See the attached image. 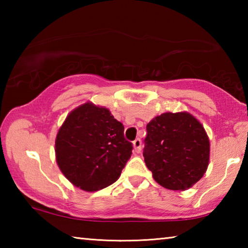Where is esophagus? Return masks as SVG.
<instances>
[{
	"label": "esophagus",
	"instance_id": "esophagus-1",
	"mask_svg": "<svg viewBox=\"0 0 248 248\" xmlns=\"http://www.w3.org/2000/svg\"><path fill=\"white\" fill-rule=\"evenodd\" d=\"M133 148H134V151H136L137 153H140L141 150H142V141L138 138V139H136L133 141Z\"/></svg>",
	"mask_w": 248,
	"mask_h": 248
}]
</instances>
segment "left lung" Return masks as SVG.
Returning a JSON list of instances; mask_svg holds the SVG:
<instances>
[{
	"mask_svg": "<svg viewBox=\"0 0 248 248\" xmlns=\"http://www.w3.org/2000/svg\"><path fill=\"white\" fill-rule=\"evenodd\" d=\"M143 156L155 182L183 191L202 178L210 159L203 125L187 111L164 112L146 125Z\"/></svg>",
	"mask_w": 248,
	"mask_h": 248,
	"instance_id": "left-lung-1",
	"label": "left lung"
}]
</instances>
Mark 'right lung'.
Here are the masks:
<instances>
[{
  "mask_svg": "<svg viewBox=\"0 0 248 248\" xmlns=\"http://www.w3.org/2000/svg\"><path fill=\"white\" fill-rule=\"evenodd\" d=\"M124 130L106 107L86 102L74 108L59 129L54 144L62 174L89 192L115 183L132 154Z\"/></svg>",
  "mask_w": 248,
  "mask_h": 248,
  "instance_id": "obj_1",
  "label": "right lung"
}]
</instances>
